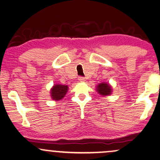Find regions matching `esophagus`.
Returning a JSON list of instances; mask_svg holds the SVG:
<instances>
[{"instance_id": "1", "label": "esophagus", "mask_w": 160, "mask_h": 160, "mask_svg": "<svg viewBox=\"0 0 160 160\" xmlns=\"http://www.w3.org/2000/svg\"><path fill=\"white\" fill-rule=\"evenodd\" d=\"M78 80L80 81V82H85V78H84V77H78Z\"/></svg>"}]
</instances>
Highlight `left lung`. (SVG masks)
Here are the masks:
<instances>
[{"mask_svg":"<svg viewBox=\"0 0 160 160\" xmlns=\"http://www.w3.org/2000/svg\"><path fill=\"white\" fill-rule=\"evenodd\" d=\"M96 91L102 96H109L112 92V88L108 83L102 82V83L98 84L97 88H96Z\"/></svg>","mask_w":160,"mask_h":160,"instance_id":"left-lung-1","label":"left lung"}]
</instances>
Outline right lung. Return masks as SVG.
I'll return each mask as SVG.
<instances>
[{
  "label": "right lung",
  "instance_id": "right-lung-1",
  "mask_svg": "<svg viewBox=\"0 0 160 160\" xmlns=\"http://www.w3.org/2000/svg\"><path fill=\"white\" fill-rule=\"evenodd\" d=\"M68 90V85L55 84L50 90L51 98H52L53 100H56V101L62 99V98H64V96L66 95Z\"/></svg>",
  "mask_w": 160,
  "mask_h": 160
}]
</instances>
